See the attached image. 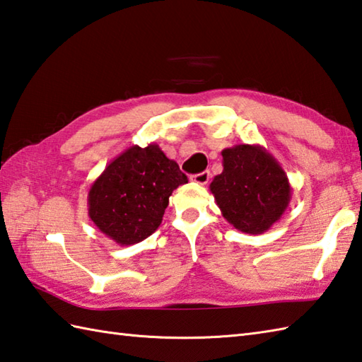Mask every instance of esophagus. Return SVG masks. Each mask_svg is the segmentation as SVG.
<instances>
[{
    "label": "esophagus",
    "instance_id": "esophagus-1",
    "mask_svg": "<svg viewBox=\"0 0 362 362\" xmlns=\"http://www.w3.org/2000/svg\"><path fill=\"white\" fill-rule=\"evenodd\" d=\"M191 180H193L194 183H197V185H206L210 180V173L209 171H204V173H199V174H194L191 175Z\"/></svg>",
    "mask_w": 362,
    "mask_h": 362
}]
</instances>
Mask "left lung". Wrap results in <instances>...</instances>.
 Wrapping results in <instances>:
<instances>
[{
  "mask_svg": "<svg viewBox=\"0 0 362 362\" xmlns=\"http://www.w3.org/2000/svg\"><path fill=\"white\" fill-rule=\"evenodd\" d=\"M222 153V173L210 183L222 216L249 235L267 232L291 201V183L281 165L259 144H236Z\"/></svg>",
  "mask_w": 362,
  "mask_h": 362,
  "instance_id": "1",
  "label": "left lung"
}]
</instances>
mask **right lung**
Instances as JSON below:
<instances>
[{
    "label": "right lung",
    "instance_id": "obj_1",
    "mask_svg": "<svg viewBox=\"0 0 362 362\" xmlns=\"http://www.w3.org/2000/svg\"><path fill=\"white\" fill-rule=\"evenodd\" d=\"M188 183L160 146H130L105 166L88 191V216L118 245H132L161 224L169 196Z\"/></svg>",
    "mask_w": 362,
    "mask_h": 362
}]
</instances>
